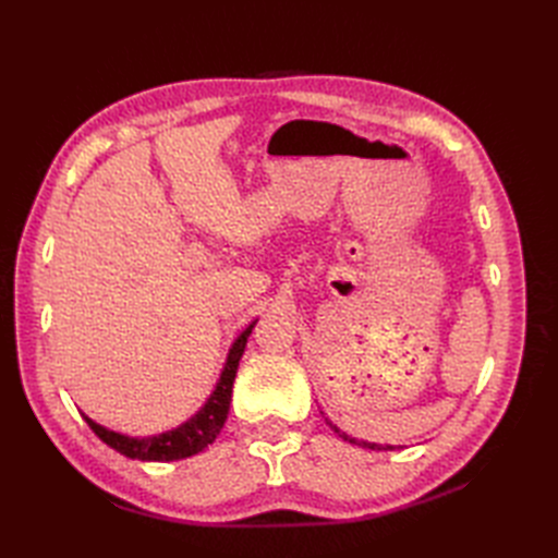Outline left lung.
<instances>
[{"mask_svg": "<svg viewBox=\"0 0 558 558\" xmlns=\"http://www.w3.org/2000/svg\"><path fill=\"white\" fill-rule=\"evenodd\" d=\"M326 421H328V418H326ZM328 426H330V428H332V430H335L337 435H340V437H342V440H347V442H351V445H363V447H367V449H381V447H379V445H375V442H359V440H356V437H351V435L342 433L340 428H337V426H332V424H330V421H328ZM386 449H393V447H391V445H388Z\"/></svg>", "mask_w": 558, "mask_h": 558, "instance_id": "1", "label": "left lung"}]
</instances>
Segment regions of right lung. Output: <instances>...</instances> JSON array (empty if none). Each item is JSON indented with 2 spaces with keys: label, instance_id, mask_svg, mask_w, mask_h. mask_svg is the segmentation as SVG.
I'll use <instances>...</instances> for the list:
<instances>
[{
  "label": "right lung",
  "instance_id": "obj_1",
  "mask_svg": "<svg viewBox=\"0 0 558 558\" xmlns=\"http://www.w3.org/2000/svg\"><path fill=\"white\" fill-rule=\"evenodd\" d=\"M256 326V320L234 340L228 361L221 377H218V384L214 388V393L207 398V402L202 404L199 412L195 416H191L185 424H181L174 430H167L160 435H150V437H130L123 433L109 430L105 426L95 424L93 418H88L83 414V418L88 421V426L93 428V433L102 440L105 445H109L111 449H116L118 453L128 456V459H137V461H179V459H189L193 453H199L202 449H207L218 433H221L228 412H230V400H232V384H234V375H238V367L242 361V353L246 347L248 335Z\"/></svg>",
  "mask_w": 558,
  "mask_h": 558
}]
</instances>
